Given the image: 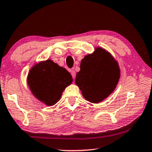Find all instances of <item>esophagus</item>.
Masks as SVG:
<instances>
[{
  "label": "esophagus",
  "mask_w": 152,
  "mask_h": 152,
  "mask_svg": "<svg viewBox=\"0 0 152 152\" xmlns=\"http://www.w3.org/2000/svg\"><path fill=\"white\" fill-rule=\"evenodd\" d=\"M70 73H71V75H72V77H73V79L75 78L76 74H75V71L74 70H71V71H70Z\"/></svg>",
  "instance_id": "1"
}]
</instances>
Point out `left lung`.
<instances>
[{"mask_svg":"<svg viewBox=\"0 0 152 152\" xmlns=\"http://www.w3.org/2000/svg\"><path fill=\"white\" fill-rule=\"evenodd\" d=\"M120 77L118 63L110 53L102 48L82 59L75 83L86 100L98 103L115 90Z\"/></svg>","mask_w":152,"mask_h":152,"instance_id":"left-lung-1","label":"left lung"}]
</instances>
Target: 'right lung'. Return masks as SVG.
<instances>
[{
  "instance_id": "obj_1",
  "label": "right lung",
  "mask_w": 152,
  "mask_h": 152,
  "mask_svg": "<svg viewBox=\"0 0 152 152\" xmlns=\"http://www.w3.org/2000/svg\"><path fill=\"white\" fill-rule=\"evenodd\" d=\"M72 81L73 78L67 70L51 60L34 65L27 78L28 85L32 94L48 106L56 103L63 91Z\"/></svg>"
}]
</instances>
